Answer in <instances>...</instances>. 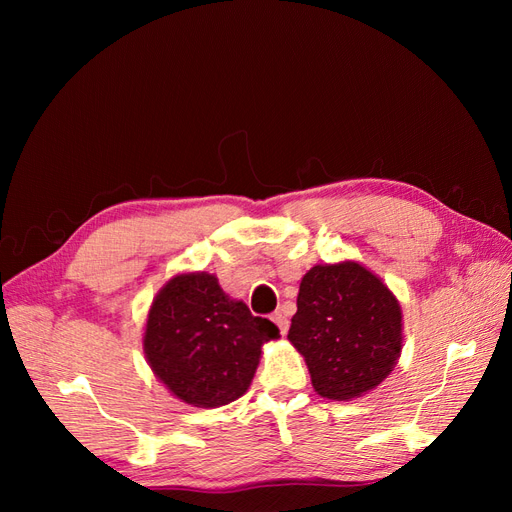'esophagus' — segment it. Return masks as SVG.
Here are the masks:
<instances>
[{"mask_svg":"<svg viewBox=\"0 0 512 512\" xmlns=\"http://www.w3.org/2000/svg\"><path fill=\"white\" fill-rule=\"evenodd\" d=\"M271 320L277 324V329H280L282 333L288 331V324H290V322H288V318H286V314L282 312V309H280V312H275V314L271 316Z\"/></svg>","mask_w":512,"mask_h":512,"instance_id":"esophagus-1","label":"esophagus"}]
</instances>
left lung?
<instances>
[{
    "label": "left lung",
    "mask_w": 512,
    "mask_h": 512,
    "mask_svg": "<svg viewBox=\"0 0 512 512\" xmlns=\"http://www.w3.org/2000/svg\"><path fill=\"white\" fill-rule=\"evenodd\" d=\"M288 339L320 397L348 401L391 374L401 352V307L378 275L354 260L316 265L299 286Z\"/></svg>",
    "instance_id": "1"
}]
</instances>
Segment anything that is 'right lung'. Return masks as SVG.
<instances>
[{
    "label": "right lung",
    "instance_id": "right-lung-1",
    "mask_svg": "<svg viewBox=\"0 0 512 512\" xmlns=\"http://www.w3.org/2000/svg\"><path fill=\"white\" fill-rule=\"evenodd\" d=\"M280 337L267 318L230 299L211 273H179L151 303L143 350L156 378L196 408H220L250 386L262 346Z\"/></svg>",
    "mask_w": 512,
    "mask_h": 512
}]
</instances>
